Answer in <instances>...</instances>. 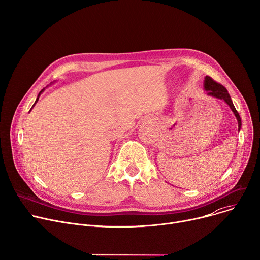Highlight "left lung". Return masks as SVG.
<instances>
[{
	"label": "left lung",
	"mask_w": 260,
	"mask_h": 260,
	"mask_svg": "<svg viewBox=\"0 0 260 260\" xmlns=\"http://www.w3.org/2000/svg\"><path fill=\"white\" fill-rule=\"evenodd\" d=\"M204 89H205V91L207 93V95L212 96V98H216V99H219V100H223L230 107L231 111L233 112L235 117H237L238 122H239V131H240L241 126H242L241 117H240L237 109H235L234 106H233V103L231 101V98L229 95L227 89L223 85L217 83L216 81H214L208 76H206L205 79H204Z\"/></svg>",
	"instance_id": "left-lung-1"
}]
</instances>
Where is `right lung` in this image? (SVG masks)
I'll list each match as a JSON object with an SVG mask.
<instances>
[{
    "mask_svg": "<svg viewBox=\"0 0 260 260\" xmlns=\"http://www.w3.org/2000/svg\"><path fill=\"white\" fill-rule=\"evenodd\" d=\"M43 90H44V89H42V90H41V91H40V92H39V94H38V96H37V99H36V102H35V104H36V103H37V102H38V99H39V95H40V94H41V93H42V91H43ZM35 104H34V105H33V107H34V106H35ZM30 111H31V110H30Z\"/></svg>",
    "mask_w": 260,
    "mask_h": 260,
    "instance_id": "right-lung-1",
    "label": "right lung"
}]
</instances>
